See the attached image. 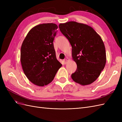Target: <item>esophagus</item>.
<instances>
[{"label": "esophagus", "instance_id": "34e87169", "mask_svg": "<svg viewBox=\"0 0 122 122\" xmlns=\"http://www.w3.org/2000/svg\"><path fill=\"white\" fill-rule=\"evenodd\" d=\"M64 64H66L67 63L68 60H67V59H65V60H64Z\"/></svg>", "mask_w": 122, "mask_h": 122}]
</instances>
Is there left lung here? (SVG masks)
<instances>
[{
  "label": "left lung",
  "mask_w": 122,
  "mask_h": 122,
  "mask_svg": "<svg viewBox=\"0 0 122 122\" xmlns=\"http://www.w3.org/2000/svg\"><path fill=\"white\" fill-rule=\"evenodd\" d=\"M61 32L72 46V55L77 66L72 79L82 86L96 80L106 64L104 43L90 26L74 21L59 25Z\"/></svg>",
  "instance_id": "8db88e82"
}]
</instances>
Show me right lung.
Returning <instances> with one entry per match:
<instances>
[{"mask_svg":"<svg viewBox=\"0 0 122 122\" xmlns=\"http://www.w3.org/2000/svg\"><path fill=\"white\" fill-rule=\"evenodd\" d=\"M58 26L44 23L30 29L22 44L20 61L29 80L43 86L53 80L62 65L56 57L53 41Z\"/></svg>","mask_w":122,"mask_h":122,"instance_id":"right-lung-1","label":"right lung"}]
</instances>
